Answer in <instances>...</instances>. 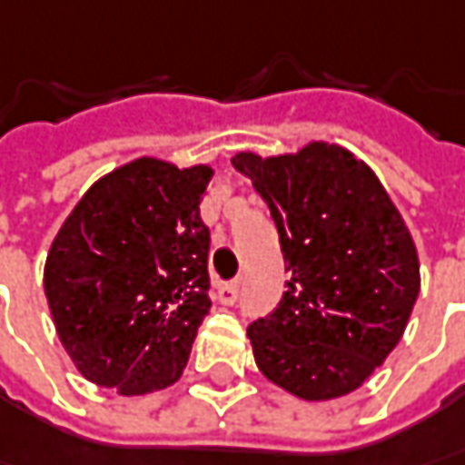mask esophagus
Returning <instances> with one entry per match:
<instances>
[{
	"instance_id": "esophagus-1",
	"label": "esophagus",
	"mask_w": 465,
	"mask_h": 465,
	"mask_svg": "<svg viewBox=\"0 0 465 465\" xmlns=\"http://www.w3.org/2000/svg\"><path fill=\"white\" fill-rule=\"evenodd\" d=\"M218 302L221 304H226V307H232L236 304V299H239V281H232V283H223V286H218Z\"/></svg>"
}]
</instances>
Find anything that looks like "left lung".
Returning a JSON list of instances; mask_svg holds the SVG:
<instances>
[{"label": "left lung", "mask_w": 465, "mask_h": 465, "mask_svg": "<svg viewBox=\"0 0 465 465\" xmlns=\"http://www.w3.org/2000/svg\"><path fill=\"white\" fill-rule=\"evenodd\" d=\"M275 221L286 292L247 328L254 361L304 401L356 391L406 331L419 296L411 233L380 179L351 153L310 143L293 155L236 153Z\"/></svg>", "instance_id": "obj_1"}]
</instances>
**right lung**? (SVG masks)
<instances>
[{
	"label": "right lung",
	"mask_w": 465,
	"mask_h": 465,
	"mask_svg": "<svg viewBox=\"0 0 465 465\" xmlns=\"http://www.w3.org/2000/svg\"><path fill=\"white\" fill-rule=\"evenodd\" d=\"M211 176L137 158L98 179L56 233L44 289L62 346L95 385L143 395L182 377L211 312Z\"/></svg>",
	"instance_id": "obj_1"
}]
</instances>
